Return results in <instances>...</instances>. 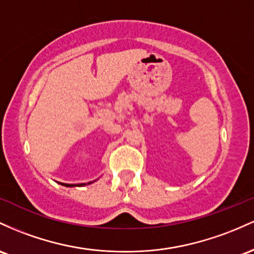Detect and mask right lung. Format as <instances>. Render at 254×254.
Segmentation results:
<instances>
[{
	"label": "right lung",
	"instance_id": "1",
	"mask_svg": "<svg viewBox=\"0 0 254 254\" xmlns=\"http://www.w3.org/2000/svg\"><path fill=\"white\" fill-rule=\"evenodd\" d=\"M64 185V186H65V187H73V186H76V185H68V184H62ZM85 184H81V185H78V186H84Z\"/></svg>",
	"mask_w": 254,
	"mask_h": 254
}]
</instances>
